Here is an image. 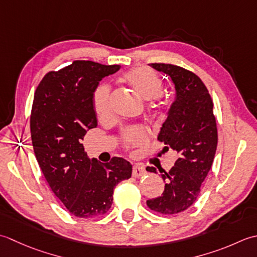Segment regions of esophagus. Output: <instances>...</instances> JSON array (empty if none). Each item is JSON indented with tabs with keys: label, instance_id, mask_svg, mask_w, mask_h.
I'll return each instance as SVG.
<instances>
[{
	"label": "esophagus",
	"instance_id": "obj_1",
	"mask_svg": "<svg viewBox=\"0 0 257 257\" xmlns=\"http://www.w3.org/2000/svg\"><path fill=\"white\" fill-rule=\"evenodd\" d=\"M144 174H145V169H144V167H143L142 165L135 164V165L133 166L132 175H133L134 177H140V176H142V175H144Z\"/></svg>",
	"mask_w": 257,
	"mask_h": 257
}]
</instances>
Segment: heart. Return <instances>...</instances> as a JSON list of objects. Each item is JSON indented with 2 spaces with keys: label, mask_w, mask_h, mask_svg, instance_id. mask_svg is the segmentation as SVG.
Wrapping results in <instances>:
<instances>
[{
  "label": "heart",
  "mask_w": 257,
  "mask_h": 257,
  "mask_svg": "<svg viewBox=\"0 0 257 257\" xmlns=\"http://www.w3.org/2000/svg\"><path fill=\"white\" fill-rule=\"evenodd\" d=\"M124 81L134 88V91L146 99L160 96L163 92V82L158 73L150 67H136L124 74ZM93 105L99 119H105L111 114V88L107 84H101L94 92ZM149 140L146 130L133 126L124 130L122 134L123 144L126 149L144 144Z\"/></svg>",
  "instance_id": "b5f03b06"
}]
</instances>
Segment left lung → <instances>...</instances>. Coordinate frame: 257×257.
I'll return each instance as SVG.
<instances>
[{"label":"left lung","instance_id":"left-lung-1","mask_svg":"<svg viewBox=\"0 0 257 257\" xmlns=\"http://www.w3.org/2000/svg\"><path fill=\"white\" fill-rule=\"evenodd\" d=\"M153 69L171 77L176 96L158 136L163 151L177 153L169 172L160 171L165 182L163 194L146 201L156 213L172 215L185 211L197 200L217 148V127L213 101L206 86L194 73L181 66L152 63ZM146 171L156 173L155 167Z\"/></svg>","mask_w":257,"mask_h":257}]
</instances>
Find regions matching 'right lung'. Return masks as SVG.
<instances>
[{"mask_svg":"<svg viewBox=\"0 0 257 257\" xmlns=\"http://www.w3.org/2000/svg\"><path fill=\"white\" fill-rule=\"evenodd\" d=\"M119 67L74 61L49 72L34 94L30 126L35 158L52 192L77 217L105 214L115 186L132 175L126 160H90L82 144L87 131L97 126L94 92L102 78Z\"/></svg>","mask_w":257,"mask_h":257,"instance_id":"right-lung-1","label":"right lung"}]
</instances>
